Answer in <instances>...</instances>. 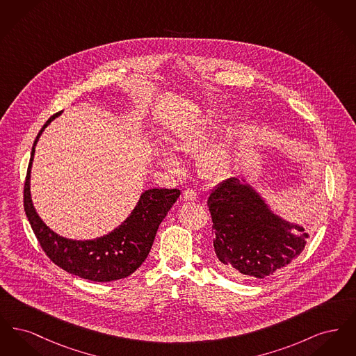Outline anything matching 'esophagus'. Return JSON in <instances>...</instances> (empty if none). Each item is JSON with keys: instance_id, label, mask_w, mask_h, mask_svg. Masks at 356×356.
Wrapping results in <instances>:
<instances>
[{"instance_id": "esophagus-1", "label": "esophagus", "mask_w": 356, "mask_h": 356, "mask_svg": "<svg viewBox=\"0 0 356 356\" xmlns=\"http://www.w3.org/2000/svg\"><path fill=\"white\" fill-rule=\"evenodd\" d=\"M184 202H197V193L192 189H186L183 193Z\"/></svg>"}]
</instances>
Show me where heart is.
<instances>
[{
    "label": "heart",
    "instance_id": "obj_1",
    "mask_svg": "<svg viewBox=\"0 0 356 356\" xmlns=\"http://www.w3.org/2000/svg\"><path fill=\"white\" fill-rule=\"evenodd\" d=\"M221 127L220 119L207 118L197 125L180 132L172 141V148L177 153L200 154L199 170L211 181L224 180L235 165V144L231 134L222 136L211 144L220 134ZM175 152L164 145L156 147L159 163L172 173H180L183 170V163Z\"/></svg>",
    "mask_w": 356,
    "mask_h": 356
}]
</instances>
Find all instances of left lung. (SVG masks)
I'll list each match as a JSON object with an SVG mask.
<instances>
[{
	"instance_id": "obj_1",
	"label": "left lung",
	"mask_w": 356,
	"mask_h": 356,
	"mask_svg": "<svg viewBox=\"0 0 356 356\" xmlns=\"http://www.w3.org/2000/svg\"><path fill=\"white\" fill-rule=\"evenodd\" d=\"M218 264L228 275L264 279L305 250L308 229L289 221L245 177H231L208 196Z\"/></svg>"
}]
</instances>
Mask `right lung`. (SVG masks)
<instances>
[{"label": "right lung", "instance_id": "add662e5", "mask_svg": "<svg viewBox=\"0 0 356 356\" xmlns=\"http://www.w3.org/2000/svg\"><path fill=\"white\" fill-rule=\"evenodd\" d=\"M48 120L34 140L24 186V208L44 252L60 268L92 282H112L129 276L144 263L152 248L159 225L180 196L179 189L152 188L141 193L128 218L106 235L73 240L51 231L37 213L31 193V173L35 145L51 121Z\"/></svg>", "mask_w": 356, "mask_h": 356}]
</instances>
